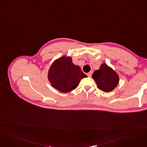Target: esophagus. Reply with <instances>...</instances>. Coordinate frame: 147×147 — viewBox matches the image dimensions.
Here are the masks:
<instances>
[{"mask_svg":"<svg viewBox=\"0 0 147 147\" xmlns=\"http://www.w3.org/2000/svg\"><path fill=\"white\" fill-rule=\"evenodd\" d=\"M92 71H90V72L88 73H87V76H88V77H91V76H92Z\"/></svg>","mask_w":147,"mask_h":147,"instance_id":"34e87169","label":"esophagus"}]
</instances>
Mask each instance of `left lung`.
Here are the masks:
<instances>
[{
    "label": "left lung",
    "mask_w": 147,
    "mask_h": 147,
    "mask_svg": "<svg viewBox=\"0 0 147 147\" xmlns=\"http://www.w3.org/2000/svg\"><path fill=\"white\" fill-rule=\"evenodd\" d=\"M92 77L97 87L103 92L112 91L119 82L118 74L106 63H102L100 69L94 72Z\"/></svg>",
    "instance_id": "8db88e82"
}]
</instances>
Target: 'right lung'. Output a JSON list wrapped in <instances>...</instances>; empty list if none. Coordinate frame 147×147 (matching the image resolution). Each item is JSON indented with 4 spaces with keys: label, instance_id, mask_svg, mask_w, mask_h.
<instances>
[{
    "label": "right lung",
    "instance_id": "right-lung-1",
    "mask_svg": "<svg viewBox=\"0 0 147 147\" xmlns=\"http://www.w3.org/2000/svg\"><path fill=\"white\" fill-rule=\"evenodd\" d=\"M87 77L81 70L80 66L73 63L72 57L66 55L55 60L48 73V78L51 86L63 93L76 89L80 80Z\"/></svg>",
    "mask_w": 147,
    "mask_h": 147
}]
</instances>
